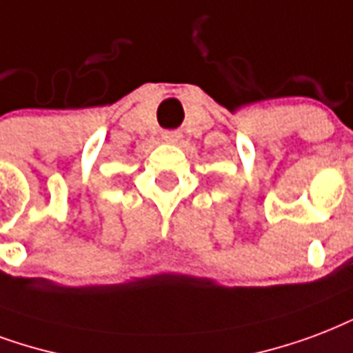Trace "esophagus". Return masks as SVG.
<instances>
[{"instance_id": "1", "label": "esophagus", "mask_w": 353, "mask_h": 353, "mask_svg": "<svg viewBox=\"0 0 353 353\" xmlns=\"http://www.w3.org/2000/svg\"><path fill=\"white\" fill-rule=\"evenodd\" d=\"M163 139H165L166 142H170V144H176V142H179V139H181V131H165V133H163Z\"/></svg>"}]
</instances>
